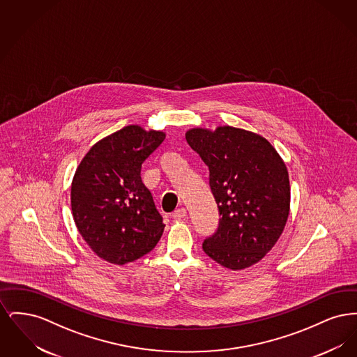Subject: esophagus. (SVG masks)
<instances>
[{
	"label": "esophagus",
	"mask_w": 357,
	"mask_h": 357,
	"mask_svg": "<svg viewBox=\"0 0 357 357\" xmlns=\"http://www.w3.org/2000/svg\"><path fill=\"white\" fill-rule=\"evenodd\" d=\"M187 215V211L183 208V207H181V208H176L172 214H171V217L174 218V220H183L185 217Z\"/></svg>",
	"instance_id": "esophagus-1"
}]
</instances>
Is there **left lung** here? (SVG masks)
<instances>
[{"instance_id":"8db88e82","label":"left lung","mask_w":357,"mask_h":357,"mask_svg":"<svg viewBox=\"0 0 357 357\" xmlns=\"http://www.w3.org/2000/svg\"><path fill=\"white\" fill-rule=\"evenodd\" d=\"M188 146L208 167L220 226L204 239V253L241 271L261 261L281 237L290 208L288 169L272 144L242 128H191Z\"/></svg>"}]
</instances>
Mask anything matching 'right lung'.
Returning a JSON list of instances; mask_svg holds the SVG:
<instances>
[{
	"instance_id": "add662e5",
	"label": "right lung",
	"mask_w": 357,
	"mask_h": 357,
	"mask_svg": "<svg viewBox=\"0 0 357 357\" xmlns=\"http://www.w3.org/2000/svg\"><path fill=\"white\" fill-rule=\"evenodd\" d=\"M165 137L162 131L127 126L95 143L77 166L72 215L88 246L107 262H132L150 253L163 234V220L140 170Z\"/></svg>"
}]
</instances>
